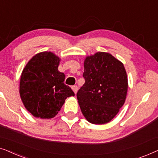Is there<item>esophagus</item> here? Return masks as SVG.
I'll use <instances>...</instances> for the list:
<instances>
[{"label": "esophagus", "instance_id": "34e87169", "mask_svg": "<svg viewBox=\"0 0 158 158\" xmlns=\"http://www.w3.org/2000/svg\"><path fill=\"white\" fill-rule=\"evenodd\" d=\"M71 88H72L73 92H74L75 94H76L77 91V85H73V86H72V87H71Z\"/></svg>", "mask_w": 158, "mask_h": 158}]
</instances>
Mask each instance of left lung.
Segmentation results:
<instances>
[{
  "label": "left lung",
  "mask_w": 158,
  "mask_h": 158,
  "mask_svg": "<svg viewBox=\"0 0 158 158\" xmlns=\"http://www.w3.org/2000/svg\"><path fill=\"white\" fill-rule=\"evenodd\" d=\"M85 83L77 93L84 117L93 124H104L115 117L126 101L128 78L120 60L98 52L84 60Z\"/></svg>",
  "instance_id": "left-lung-1"
}]
</instances>
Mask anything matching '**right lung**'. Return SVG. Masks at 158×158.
Listing matches in <instances>:
<instances>
[{
  "label": "right lung",
  "mask_w": 158,
  "mask_h": 158,
  "mask_svg": "<svg viewBox=\"0 0 158 158\" xmlns=\"http://www.w3.org/2000/svg\"><path fill=\"white\" fill-rule=\"evenodd\" d=\"M60 57L48 51L36 54L23 69L19 94L24 107L34 117L52 118L68 97L75 94L64 84L65 75L58 70Z\"/></svg>",
  "instance_id": "obj_1"
}]
</instances>
